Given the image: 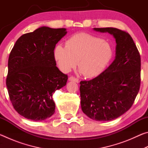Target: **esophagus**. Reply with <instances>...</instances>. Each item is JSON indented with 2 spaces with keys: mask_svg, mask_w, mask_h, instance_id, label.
<instances>
[{
  "mask_svg": "<svg viewBox=\"0 0 148 148\" xmlns=\"http://www.w3.org/2000/svg\"><path fill=\"white\" fill-rule=\"evenodd\" d=\"M69 81L74 82H76V83H78V82H79V79L76 78V77H73V76H71V77H70L69 78Z\"/></svg>",
  "mask_w": 148,
  "mask_h": 148,
  "instance_id": "1",
  "label": "esophagus"
}]
</instances>
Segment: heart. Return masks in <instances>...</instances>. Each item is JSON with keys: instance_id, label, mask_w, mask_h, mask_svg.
Segmentation results:
<instances>
[{"instance_id": "heart-1", "label": "heart", "mask_w": 148, "mask_h": 148, "mask_svg": "<svg viewBox=\"0 0 148 148\" xmlns=\"http://www.w3.org/2000/svg\"><path fill=\"white\" fill-rule=\"evenodd\" d=\"M113 50L110 44L99 37L85 32L72 35L66 40L65 47L57 45L53 57L59 69L69 72L76 65L84 76H98L111 60Z\"/></svg>"}]
</instances>
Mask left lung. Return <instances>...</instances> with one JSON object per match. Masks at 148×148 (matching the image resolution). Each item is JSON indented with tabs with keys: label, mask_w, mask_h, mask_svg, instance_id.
Segmentation results:
<instances>
[{
	"label": "left lung",
	"mask_w": 148,
	"mask_h": 148,
	"mask_svg": "<svg viewBox=\"0 0 148 148\" xmlns=\"http://www.w3.org/2000/svg\"><path fill=\"white\" fill-rule=\"evenodd\" d=\"M116 39V57L112 64L92 79L80 82L81 107L95 121L117 118L131 108L140 86L141 60L129 33L112 27L94 28Z\"/></svg>",
	"instance_id": "left-lung-1"
}]
</instances>
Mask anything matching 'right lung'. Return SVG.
<instances>
[{
	"label": "right lung",
	"instance_id": "add662e5",
	"mask_svg": "<svg viewBox=\"0 0 148 148\" xmlns=\"http://www.w3.org/2000/svg\"><path fill=\"white\" fill-rule=\"evenodd\" d=\"M66 29L42 27L20 36L8 59L6 87L14 109L32 121L55 113L53 95L66 86L68 76L56 66L53 50Z\"/></svg>",
	"mask_w": 148,
	"mask_h": 148
}]
</instances>
